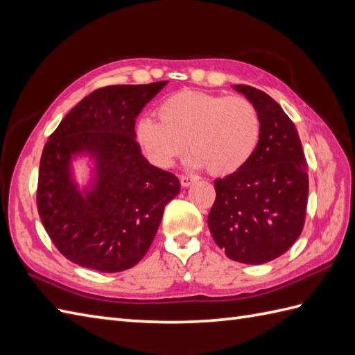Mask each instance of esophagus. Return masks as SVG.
<instances>
[{
    "instance_id": "obj_1",
    "label": "esophagus",
    "mask_w": 355,
    "mask_h": 355,
    "mask_svg": "<svg viewBox=\"0 0 355 355\" xmlns=\"http://www.w3.org/2000/svg\"><path fill=\"white\" fill-rule=\"evenodd\" d=\"M198 180H200V177L195 175V174H184V175L180 177V183H181V186L187 187V186L193 184L195 181H198Z\"/></svg>"
}]
</instances>
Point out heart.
Returning a JSON list of instances; mask_svg holds the SVG:
<instances>
[{
	"mask_svg": "<svg viewBox=\"0 0 355 355\" xmlns=\"http://www.w3.org/2000/svg\"><path fill=\"white\" fill-rule=\"evenodd\" d=\"M157 116L140 121L136 135L160 168L172 166L187 144L192 163L213 175H230L250 162L260 142V114L245 96L181 90L162 101Z\"/></svg>",
	"mask_w": 355,
	"mask_h": 355,
	"instance_id": "b5f03b06",
	"label": "heart"
}]
</instances>
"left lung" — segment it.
Returning <instances> with one entry per match:
<instances>
[{
	"instance_id": "8db88e82",
	"label": "left lung",
	"mask_w": 355,
	"mask_h": 355,
	"mask_svg": "<svg viewBox=\"0 0 355 355\" xmlns=\"http://www.w3.org/2000/svg\"><path fill=\"white\" fill-rule=\"evenodd\" d=\"M259 110L257 150L234 174L215 181L209 228L227 257L261 265L300 237L309 196V166L295 123L277 101L246 85L233 86Z\"/></svg>"
}]
</instances>
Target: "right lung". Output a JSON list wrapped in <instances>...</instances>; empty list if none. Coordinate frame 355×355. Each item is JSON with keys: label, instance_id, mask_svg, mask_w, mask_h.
I'll return each mask as SVG.
<instances>
[{"label": "right lung", "instance_id": "right-lung-1", "mask_svg": "<svg viewBox=\"0 0 355 355\" xmlns=\"http://www.w3.org/2000/svg\"><path fill=\"white\" fill-rule=\"evenodd\" d=\"M168 81L94 90L48 137L39 164L37 211L55 248L76 265L121 272L144 259L164 205L180 181L148 163L136 140V118ZM94 159L92 188L80 193L70 159Z\"/></svg>", "mask_w": 355, "mask_h": 355}]
</instances>
